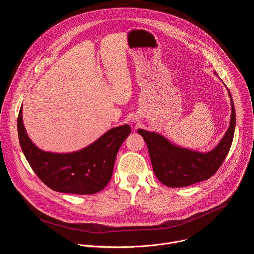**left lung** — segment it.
Returning <instances> with one entry per match:
<instances>
[{
    "label": "left lung",
    "instance_id": "left-lung-1",
    "mask_svg": "<svg viewBox=\"0 0 254 254\" xmlns=\"http://www.w3.org/2000/svg\"><path fill=\"white\" fill-rule=\"evenodd\" d=\"M214 74L217 76L216 72ZM231 103L229 127L220 142L211 151L199 152L177 146L163 135L138 129L147 144L154 173L164 185L184 187L210 178L223 163L232 144L235 130V109Z\"/></svg>",
    "mask_w": 254,
    "mask_h": 254
}]
</instances>
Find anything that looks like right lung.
Instances as JSON below:
<instances>
[{"mask_svg": "<svg viewBox=\"0 0 254 254\" xmlns=\"http://www.w3.org/2000/svg\"><path fill=\"white\" fill-rule=\"evenodd\" d=\"M23 106L18 116V135L23 153L37 176L60 193L91 195L110 181L117 152L131 133L128 124L110 129L87 147L71 153H54L38 148L29 138L23 122Z\"/></svg>", "mask_w": 254, "mask_h": 254, "instance_id": "right-lung-1", "label": "right lung"}]
</instances>
